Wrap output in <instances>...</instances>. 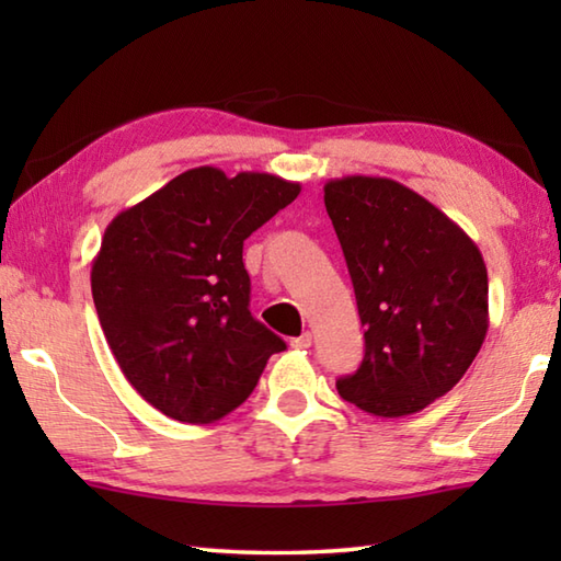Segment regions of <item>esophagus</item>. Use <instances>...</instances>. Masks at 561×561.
I'll return each instance as SVG.
<instances>
[{"label":"esophagus","mask_w":561,"mask_h":561,"mask_svg":"<svg viewBox=\"0 0 561 561\" xmlns=\"http://www.w3.org/2000/svg\"><path fill=\"white\" fill-rule=\"evenodd\" d=\"M291 348H297V351H304V348H309L311 346V334L309 331H304L301 336H297V339H291V344H289Z\"/></svg>","instance_id":"34e87169"}]
</instances>
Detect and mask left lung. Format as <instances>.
<instances>
[{
    "instance_id": "left-lung-1",
    "label": "left lung",
    "mask_w": 561,
    "mask_h": 561,
    "mask_svg": "<svg viewBox=\"0 0 561 561\" xmlns=\"http://www.w3.org/2000/svg\"><path fill=\"white\" fill-rule=\"evenodd\" d=\"M364 327L358 371L336 381L364 413L423 411L468 371L488 334V267L468 232L391 178L324 185Z\"/></svg>"
}]
</instances>
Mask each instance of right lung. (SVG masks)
Listing matches in <instances>:
<instances>
[{
  "label": "right lung",
  "mask_w": 561,
  "mask_h": 561,
  "mask_svg": "<svg viewBox=\"0 0 561 561\" xmlns=\"http://www.w3.org/2000/svg\"><path fill=\"white\" fill-rule=\"evenodd\" d=\"M270 173L203 165L180 173L106 227L91 294L128 383L180 423L242 405L287 344L250 314L242 244L299 195Z\"/></svg>",
  "instance_id": "obj_1"
}]
</instances>
